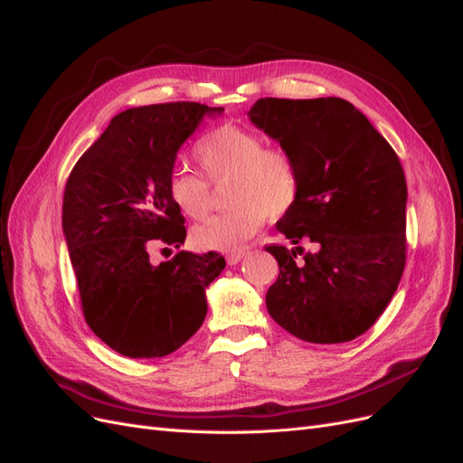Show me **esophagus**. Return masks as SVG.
Returning <instances> with one entry per match:
<instances>
[{"label":"esophagus","instance_id":"obj_1","mask_svg":"<svg viewBox=\"0 0 463 463\" xmlns=\"http://www.w3.org/2000/svg\"><path fill=\"white\" fill-rule=\"evenodd\" d=\"M245 255H247L245 250H237V253H230V255L226 257V260H228V264H230V266H235L237 262L243 260V257H245Z\"/></svg>","mask_w":463,"mask_h":463}]
</instances>
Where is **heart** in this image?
Instances as JSON below:
<instances>
[{"label": "heart", "instance_id": "1", "mask_svg": "<svg viewBox=\"0 0 463 463\" xmlns=\"http://www.w3.org/2000/svg\"><path fill=\"white\" fill-rule=\"evenodd\" d=\"M213 185L228 187L230 210L210 216L191 230V243L201 250L235 253L264 226L266 218H282L298 204L301 170L288 150L266 148L264 138L237 125H222L194 150ZM208 181L189 170L172 174L167 191L179 213L199 220L210 203Z\"/></svg>", "mask_w": 463, "mask_h": 463}]
</instances>
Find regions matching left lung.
<instances>
[{
    "label": "left lung",
    "mask_w": 463,
    "mask_h": 463,
    "mask_svg": "<svg viewBox=\"0 0 463 463\" xmlns=\"http://www.w3.org/2000/svg\"><path fill=\"white\" fill-rule=\"evenodd\" d=\"M250 123L296 158L298 204L276 223L293 245H269L279 274L266 309L311 344H342L367 332L394 296L405 266L408 185L398 154L344 98H260Z\"/></svg>",
    "instance_id": "left-lung-1"
}]
</instances>
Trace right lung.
Returning <instances> with one entry per match:
<instances>
[{
	"instance_id": "right-lung-1",
	"label": "right lung",
	"mask_w": 463,
	"mask_h": 463,
	"mask_svg": "<svg viewBox=\"0 0 463 463\" xmlns=\"http://www.w3.org/2000/svg\"><path fill=\"white\" fill-rule=\"evenodd\" d=\"M222 111L197 102L125 109L67 179L61 223L82 313L125 357H164L184 345L206 317L204 289L226 269L218 253L181 250L160 264L148 255L156 240L184 245L185 220L167 184L181 145Z\"/></svg>"
}]
</instances>
